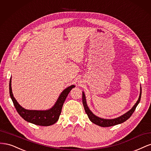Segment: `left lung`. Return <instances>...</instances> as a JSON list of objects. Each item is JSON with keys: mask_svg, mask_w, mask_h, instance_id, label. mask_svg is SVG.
<instances>
[{"mask_svg": "<svg viewBox=\"0 0 151 151\" xmlns=\"http://www.w3.org/2000/svg\"><path fill=\"white\" fill-rule=\"evenodd\" d=\"M141 94H142V89L140 88V93L139 98L137 100V103L135 104L134 106L126 113L123 114V115H122L119 117L114 118V119H104V118H99L97 116H96L95 115H94V114L92 113V111H91L89 109V108H88V105H87L86 96H85V94H84V92H83V106H84V108L85 109V111H86L87 115H88V118H89L91 122H92L93 123H94V124L99 125L100 127H111V126H114V125H116L118 124H120V123H123L129 119V118L132 116V114H133V113L134 112L138 104L139 103V102L140 101Z\"/></svg>", "mask_w": 151, "mask_h": 151, "instance_id": "8db88e82", "label": "left lung"}]
</instances>
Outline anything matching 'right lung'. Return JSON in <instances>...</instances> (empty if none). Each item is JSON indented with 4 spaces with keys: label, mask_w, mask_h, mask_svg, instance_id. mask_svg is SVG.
I'll return each mask as SVG.
<instances>
[{
    "label": "right lung",
    "mask_w": 151,
    "mask_h": 151,
    "mask_svg": "<svg viewBox=\"0 0 151 151\" xmlns=\"http://www.w3.org/2000/svg\"><path fill=\"white\" fill-rule=\"evenodd\" d=\"M74 85L68 87L62 91L54 106L48 110H29L22 108L14 97L11 88V78L9 81V93L14 105L19 115L26 121L40 126H50L55 123L59 118L62 111L63 103L68 94Z\"/></svg>",
    "instance_id": "add662e5"
}]
</instances>
